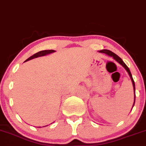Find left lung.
Instances as JSON below:
<instances>
[{
    "instance_id": "obj_1",
    "label": "left lung",
    "mask_w": 146,
    "mask_h": 146,
    "mask_svg": "<svg viewBox=\"0 0 146 146\" xmlns=\"http://www.w3.org/2000/svg\"><path fill=\"white\" fill-rule=\"evenodd\" d=\"M100 53H105V54L108 55V56H109L110 57H113V58H114L117 62H119L120 64L122 66H123V68H125V70H126V71L128 72L129 76L130 77V79H131L132 80V85H133V88H134V91H135V82H134L133 80V78H132V74L131 73H130V69H129V68L128 66H126V64L123 62V60H121V58H119L117 55L115 54V53H114L113 52H112L111 51H109V50H107V49H103V50H101V51H100ZM135 102H134V104H133V106L134 105H135Z\"/></svg>"
}]
</instances>
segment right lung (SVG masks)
Masks as SVG:
<instances>
[{
  "label": "right lung",
  "instance_id": "add662e5",
  "mask_svg": "<svg viewBox=\"0 0 146 146\" xmlns=\"http://www.w3.org/2000/svg\"><path fill=\"white\" fill-rule=\"evenodd\" d=\"M55 51H54V50H44V51H39V52H38V53H35L34 55H33V56H31V57H29V58H28L27 60H25V62H27V61H28V60L33 59V58H38V57L46 56V55L49 54V53H53V52H55Z\"/></svg>",
  "mask_w": 146,
  "mask_h": 146
}]
</instances>
